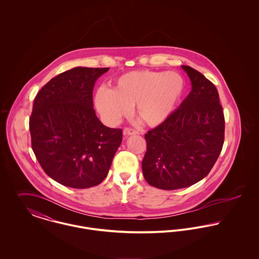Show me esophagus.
Here are the masks:
<instances>
[{
	"instance_id": "1",
	"label": "esophagus",
	"mask_w": 259,
	"mask_h": 259,
	"mask_svg": "<svg viewBox=\"0 0 259 259\" xmlns=\"http://www.w3.org/2000/svg\"><path fill=\"white\" fill-rule=\"evenodd\" d=\"M135 135H138V132L135 131V130H133V128L126 127V128L123 130V136H124V138L130 137V136H135Z\"/></svg>"
}]
</instances>
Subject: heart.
<instances>
[{"label": "heart", "mask_w": 259, "mask_h": 259, "mask_svg": "<svg viewBox=\"0 0 259 259\" xmlns=\"http://www.w3.org/2000/svg\"><path fill=\"white\" fill-rule=\"evenodd\" d=\"M184 92V77L176 72L133 71L115 78L111 90L99 89L94 103L109 125L116 124L135 106L142 122L157 126L172 114Z\"/></svg>", "instance_id": "obj_1"}]
</instances>
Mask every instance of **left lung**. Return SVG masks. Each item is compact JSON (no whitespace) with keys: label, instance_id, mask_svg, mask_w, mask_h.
<instances>
[{"label":"left lung","instance_id":"8db88e82","mask_svg":"<svg viewBox=\"0 0 259 259\" xmlns=\"http://www.w3.org/2000/svg\"><path fill=\"white\" fill-rule=\"evenodd\" d=\"M191 91L178 110L146 134L142 167L148 185L174 190L204 179L224 141V115L214 84L196 70L182 66Z\"/></svg>","mask_w":259,"mask_h":259}]
</instances>
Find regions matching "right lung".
<instances>
[{
	"label": "right lung",
	"mask_w": 259,
	"mask_h": 259,
	"mask_svg": "<svg viewBox=\"0 0 259 259\" xmlns=\"http://www.w3.org/2000/svg\"><path fill=\"white\" fill-rule=\"evenodd\" d=\"M109 70L76 67L37 93L30 118L32 148L45 172L61 185H100L121 144V130L104 125L94 110L95 82Z\"/></svg>",
	"instance_id": "add662e5"
}]
</instances>
